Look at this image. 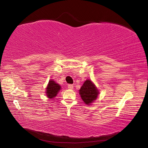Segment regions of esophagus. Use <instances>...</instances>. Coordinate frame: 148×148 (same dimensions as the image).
<instances>
[{"mask_svg":"<svg viewBox=\"0 0 148 148\" xmlns=\"http://www.w3.org/2000/svg\"><path fill=\"white\" fill-rule=\"evenodd\" d=\"M68 88L69 89H73L74 88V86L72 84H69L68 85Z\"/></svg>","mask_w":148,"mask_h":148,"instance_id":"34e87169","label":"esophagus"}]
</instances>
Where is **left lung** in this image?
I'll use <instances>...</instances> for the list:
<instances>
[{
    "label": "left lung",
    "instance_id": "1",
    "mask_svg": "<svg viewBox=\"0 0 148 148\" xmlns=\"http://www.w3.org/2000/svg\"><path fill=\"white\" fill-rule=\"evenodd\" d=\"M98 94V89L89 79L86 80L79 89L80 96L86 104H90L91 102H93L95 100L97 99Z\"/></svg>",
    "mask_w": 148,
    "mask_h": 148
}]
</instances>
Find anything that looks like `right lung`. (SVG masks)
I'll list each match as a JSON object with an SVG mask.
<instances>
[{"label": "right lung", "mask_w": 148, "mask_h": 148, "mask_svg": "<svg viewBox=\"0 0 148 148\" xmlns=\"http://www.w3.org/2000/svg\"><path fill=\"white\" fill-rule=\"evenodd\" d=\"M61 89V86L59 84H56L53 80H50L48 86L46 88V95L48 98L53 99L56 97L59 90Z\"/></svg>", "instance_id": "obj_1"}]
</instances>
